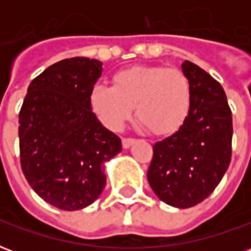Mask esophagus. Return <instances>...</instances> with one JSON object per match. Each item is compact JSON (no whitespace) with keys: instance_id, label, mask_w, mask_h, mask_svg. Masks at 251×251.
Listing matches in <instances>:
<instances>
[{"instance_id":"obj_1","label":"esophagus","mask_w":251,"mask_h":251,"mask_svg":"<svg viewBox=\"0 0 251 251\" xmlns=\"http://www.w3.org/2000/svg\"><path fill=\"white\" fill-rule=\"evenodd\" d=\"M134 142V138H122V147L127 149L131 147V144Z\"/></svg>"}]
</instances>
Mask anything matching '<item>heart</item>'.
I'll return each mask as SVG.
<instances>
[{"mask_svg": "<svg viewBox=\"0 0 251 251\" xmlns=\"http://www.w3.org/2000/svg\"><path fill=\"white\" fill-rule=\"evenodd\" d=\"M91 109L111 130H118L134 110L149 130L164 134L177 129L189 111L191 86L177 68L134 67L118 72L114 86L97 83L90 93Z\"/></svg>", "mask_w": 251, "mask_h": 251, "instance_id": "b5f03b06", "label": "heart"}]
</instances>
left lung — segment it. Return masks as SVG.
<instances>
[{
	"mask_svg": "<svg viewBox=\"0 0 251 251\" xmlns=\"http://www.w3.org/2000/svg\"><path fill=\"white\" fill-rule=\"evenodd\" d=\"M191 104L174 134L153 145L148 181L164 203L189 208L208 198L231 161L232 117L226 94L210 74L185 60Z\"/></svg>",
	"mask_w": 251,
	"mask_h": 251,
	"instance_id": "1",
	"label": "left lung"
}]
</instances>
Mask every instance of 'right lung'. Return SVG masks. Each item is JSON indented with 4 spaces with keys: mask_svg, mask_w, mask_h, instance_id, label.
I'll return each mask as SVG.
<instances>
[{
    "mask_svg": "<svg viewBox=\"0 0 251 251\" xmlns=\"http://www.w3.org/2000/svg\"><path fill=\"white\" fill-rule=\"evenodd\" d=\"M100 75L97 59L60 60L30 82L20 110L23 174L41 199L60 210H82L98 199L104 163L122 149L90 104Z\"/></svg>",
    "mask_w": 251,
    "mask_h": 251,
    "instance_id": "obj_1",
    "label": "right lung"
}]
</instances>
